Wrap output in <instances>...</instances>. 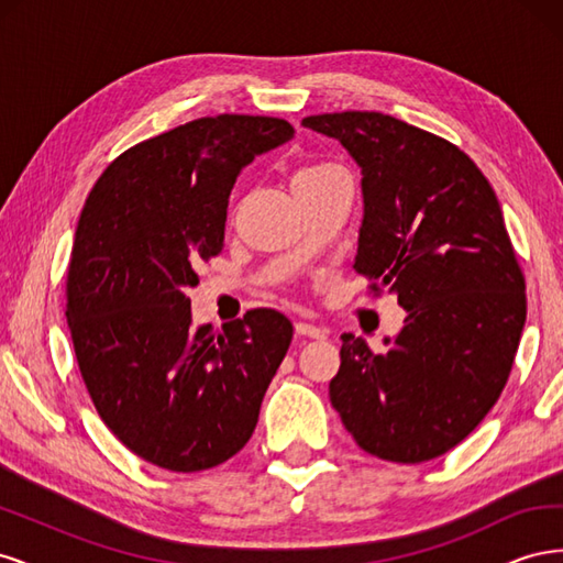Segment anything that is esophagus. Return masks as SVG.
I'll list each match as a JSON object with an SVG mask.
<instances>
[{"label":"esophagus","instance_id":"obj_1","mask_svg":"<svg viewBox=\"0 0 563 563\" xmlns=\"http://www.w3.org/2000/svg\"><path fill=\"white\" fill-rule=\"evenodd\" d=\"M296 333L298 335H308V338H327V331H323L321 327H317V323H308V321H296Z\"/></svg>","mask_w":563,"mask_h":563}]
</instances>
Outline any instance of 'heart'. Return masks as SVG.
I'll return each mask as SVG.
<instances>
[{"label":"heart","instance_id":"heart-1","mask_svg":"<svg viewBox=\"0 0 563 563\" xmlns=\"http://www.w3.org/2000/svg\"><path fill=\"white\" fill-rule=\"evenodd\" d=\"M335 164H312V166H302L300 172L296 174V180H300V178H314V176H319V174H323V172H329V168H333Z\"/></svg>","mask_w":563,"mask_h":563}]
</instances>
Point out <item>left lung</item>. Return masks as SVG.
Wrapping results in <instances>:
<instances>
[{"instance_id": "1", "label": "left lung", "mask_w": 563, "mask_h": 563, "mask_svg": "<svg viewBox=\"0 0 563 563\" xmlns=\"http://www.w3.org/2000/svg\"><path fill=\"white\" fill-rule=\"evenodd\" d=\"M302 126L335 139L362 168L354 269L406 310L380 354L343 335L331 404L371 455H444L498 401L526 321L498 197L463 150L389 114H314Z\"/></svg>"}]
</instances>
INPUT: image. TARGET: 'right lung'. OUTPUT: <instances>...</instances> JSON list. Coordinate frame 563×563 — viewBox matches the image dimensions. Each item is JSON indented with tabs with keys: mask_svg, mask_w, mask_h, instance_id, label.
Instances as JSON below:
<instances>
[{
	"mask_svg": "<svg viewBox=\"0 0 563 563\" xmlns=\"http://www.w3.org/2000/svg\"><path fill=\"white\" fill-rule=\"evenodd\" d=\"M277 117H201L119 155L84 203L67 327L96 411L126 449L172 472L240 453L291 345L277 310L192 327L187 288L223 251L236 176L294 139Z\"/></svg>",
	"mask_w": 563,
	"mask_h": 563,
	"instance_id": "right-lung-1",
	"label": "right lung"
}]
</instances>
